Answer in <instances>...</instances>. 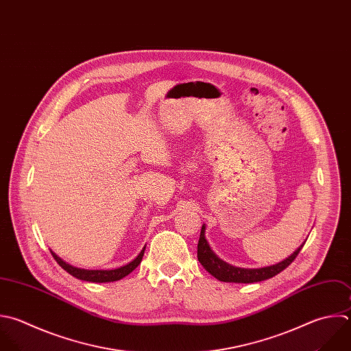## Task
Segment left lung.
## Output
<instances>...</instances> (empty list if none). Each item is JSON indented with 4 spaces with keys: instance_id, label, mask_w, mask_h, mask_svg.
Here are the masks:
<instances>
[{
    "instance_id": "8db88e82",
    "label": "left lung",
    "mask_w": 351,
    "mask_h": 351,
    "mask_svg": "<svg viewBox=\"0 0 351 351\" xmlns=\"http://www.w3.org/2000/svg\"><path fill=\"white\" fill-rule=\"evenodd\" d=\"M204 230H206V226L203 225L200 237H199V243H197V259L210 274H213L219 281H225V282H245L247 284V282H258V281L267 280V278L278 274L280 271H282L287 266H289L293 262V259L298 256L299 251L302 250V247L304 244L303 243L291 256H288L287 259H284L276 265L259 267V269H244V267L232 266V265L223 262L222 259H219L210 248V245L204 237Z\"/></svg>"
}]
</instances>
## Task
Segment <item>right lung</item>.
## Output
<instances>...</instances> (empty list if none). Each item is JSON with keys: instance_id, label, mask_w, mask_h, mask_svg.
<instances>
[{"instance_id": "1", "label": "right lung", "mask_w": 351, "mask_h": 351, "mask_svg": "<svg viewBox=\"0 0 351 351\" xmlns=\"http://www.w3.org/2000/svg\"><path fill=\"white\" fill-rule=\"evenodd\" d=\"M144 251H145V247L141 250V252L137 255V258L133 259L130 263H128V265H125L122 267L114 269V270H85V269H78V267H74V266L66 263L64 261H62L56 254L52 252V255L56 259V262L66 271H69L71 276H74V277H77L80 280L90 281V282H110V281L121 280L125 276H128L129 273H132L141 263V259L144 256Z\"/></svg>"}]
</instances>
